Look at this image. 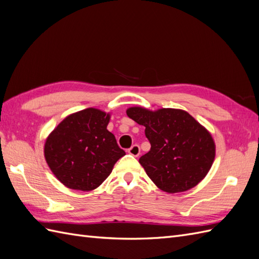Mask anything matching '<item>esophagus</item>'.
<instances>
[{
    "mask_svg": "<svg viewBox=\"0 0 259 259\" xmlns=\"http://www.w3.org/2000/svg\"><path fill=\"white\" fill-rule=\"evenodd\" d=\"M128 153L132 155V156H134V157H137V156H140V154H141V148H140V146H138V145H133V146H132L130 149H128Z\"/></svg>",
    "mask_w": 259,
    "mask_h": 259,
    "instance_id": "34e87169",
    "label": "esophagus"
}]
</instances>
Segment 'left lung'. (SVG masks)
Masks as SVG:
<instances>
[{"mask_svg":"<svg viewBox=\"0 0 259 259\" xmlns=\"http://www.w3.org/2000/svg\"><path fill=\"white\" fill-rule=\"evenodd\" d=\"M126 113L145 126L150 150L141 157L140 162L162 191H187L209 172L215 156V145L209 132L188 112L131 108Z\"/></svg>","mask_w":259,"mask_h":259,"instance_id":"1","label":"left lung"}]
</instances>
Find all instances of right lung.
<instances>
[{
    "mask_svg": "<svg viewBox=\"0 0 259 259\" xmlns=\"http://www.w3.org/2000/svg\"><path fill=\"white\" fill-rule=\"evenodd\" d=\"M110 115L85 109L67 116L48 136L45 158L61 184L73 190L91 191L109 177L125 155L115 136L106 130Z\"/></svg>",
    "mask_w": 259,
    "mask_h": 259,
    "instance_id": "add662e5",
    "label": "right lung"
}]
</instances>
